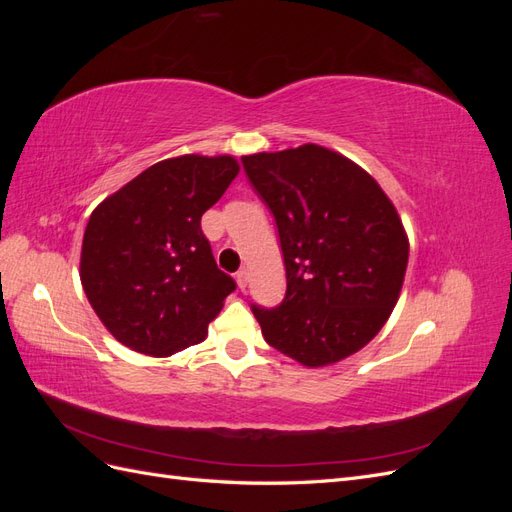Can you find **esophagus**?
Returning <instances> with one entry per match:
<instances>
[{"label":"esophagus","mask_w":512,"mask_h":512,"mask_svg":"<svg viewBox=\"0 0 512 512\" xmlns=\"http://www.w3.org/2000/svg\"><path fill=\"white\" fill-rule=\"evenodd\" d=\"M237 284H239L241 290H245V286H247V271H245V269H241V271L237 273Z\"/></svg>","instance_id":"1"}]
</instances>
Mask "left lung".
I'll list each match as a JSON object with an SVG mask.
<instances>
[{"instance_id":"obj_1","label":"left lung","mask_w":512,"mask_h":512,"mask_svg":"<svg viewBox=\"0 0 512 512\" xmlns=\"http://www.w3.org/2000/svg\"><path fill=\"white\" fill-rule=\"evenodd\" d=\"M241 160L275 215L288 282L280 307H252L262 335L312 369L348 359L380 333L404 286L410 241L393 200L316 143Z\"/></svg>"}]
</instances>
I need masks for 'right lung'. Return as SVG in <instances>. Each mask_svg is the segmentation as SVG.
<instances>
[{
	"instance_id": "1",
	"label": "right lung",
	"mask_w": 512,
	"mask_h": 512,
	"mask_svg": "<svg viewBox=\"0 0 512 512\" xmlns=\"http://www.w3.org/2000/svg\"><path fill=\"white\" fill-rule=\"evenodd\" d=\"M239 170L228 153H185L149 166L91 211L81 284L119 344L170 356L207 337L235 282L215 265L200 218Z\"/></svg>"
}]
</instances>
